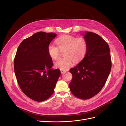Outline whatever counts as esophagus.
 <instances>
[{"label": "esophagus", "mask_w": 126, "mask_h": 126, "mask_svg": "<svg viewBox=\"0 0 126 126\" xmlns=\"http://www.w3.org/2000/svg\"><path fill=\"white\" fill-rule=\"evenodd\" d=\"M60 71H61V73L62 74H63V73H65V72H66V71L65 70H60Z\"/></svg>", "instance_id": "34e87169"}]
</instances>
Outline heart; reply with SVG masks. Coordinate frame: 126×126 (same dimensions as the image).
<instances>
[{
    "mask_svg": "<svg viewBox=\"0 0 126 126\" xmlns=\"http://www.w3.org/2000/svg\"><path fill=\"white\" fill-rule=\"evenodd\" d=\"M58 47L52 44L48 46L50 57L54 60L58 58L60 51H63L64 58L59 59L55 62L56 68L65 70L73 65V60L77 62L85 56L87 51V44L83 37H76L72 35H63L56 40Z\"/></svg>",
    "mask_w": 126,
    "mask_h": 126,
    "instance_id": "obj_1",
    "label": "heart"
}]
</instances>
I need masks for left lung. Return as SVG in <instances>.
<instances>
[{
	"mask_svg": "<svg viewBox=\"0 0 126 126\" xmlns=\"http://www.w3.org/2000/svg\"><path fill=\"white\" fill-rule=\"evenodd\" d=\"M87 48L83 59L70 69L72 79L69 84L71 93L80 99H90L104 86L110 73L112 62L108 43L99 35L86 32Z\"/></svg>",
	"mask_w": 126,
	"mask_h": 126,
	"instance_id": "left-lung-1",
	"label": "left lung"
}]
</instances>
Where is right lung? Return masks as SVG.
I'll list each match as a JSON object with an SVG mask.
<instances>
[{
	"mask_svg": "<svg viewBox=\"0 0 126 126\" xmlns=\"http://www.w3.org/2000/svg\"><path fill=\"white\" fill-rule=\"evenodd\" d=\"M54 33L39 32L25 39L18 47L14 60V72L22 91L29 98L42 102L54 91L60 76L53 70L48 46L56 36Z\"/></svg>",
	"mask_w": 126,
	"mask_h": 126,
	"instance_id": "obj_1",
	"label": "right lung"
}]
</instances>
